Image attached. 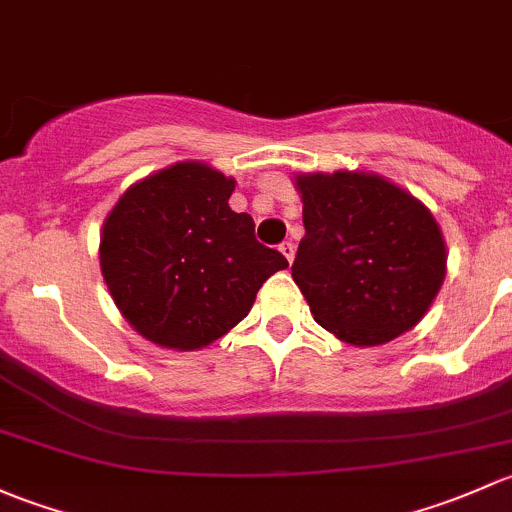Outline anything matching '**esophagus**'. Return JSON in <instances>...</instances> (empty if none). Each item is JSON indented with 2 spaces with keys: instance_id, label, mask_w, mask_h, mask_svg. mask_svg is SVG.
I'll return each mask as SVG.
<instances>
[{
  "instance_id": "obj_1",
  "label": "esophagus",
  "mask_w": 512,
  "mask_h": 512,
  "mask_svg": "<svg viewBox=\"0 0 512 512\" xmlns=\"http://www.w3.org/2000/svg\"><path fill=\"white\" fill-rule=\"evenodd\" d=\"M278 249H281V254L288 258V263H293V258H295V246L291 244V241H283V244L278 246Z\"/></svg>"
}]
</instances>
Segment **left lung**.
Here are the masks:
<instances>
[{
	"label": "left lung",
	"instance_id": "left-lung-1",
	"mask_svg": "<svg viewBox=\"0 0 512 512\" xmlns=\"http://www.w3.org/2000/svg\"><path fill=\"white\" fill-rule=\"evenodd\" d=\"M305 236L293 281L315 323L357 347L384 345L426 315L446 276L434 214L372 172L295 177Z\"/></svg>",
	"mask_w": 512,
	"mask_h": 512
}]
</instances>
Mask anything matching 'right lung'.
<instances>
[{
	"label": "right lung",
	"instance_id": "obj_1",
	"mask_svg": "<svg viewBox=\"0 0 512 512\" xmlns=\"http://www.w3.org/2000/svg\"><path fill=\"white\" fill-rule=\"evenodd\" d=\"M234 179L177 162L135 182L100 234V271L123 318L170 350H202L249 315L258 288L288 268L231 212Z\"/></svg>",
	"mask_w": 512,
	"mask_h": 512
}]
</instances>
